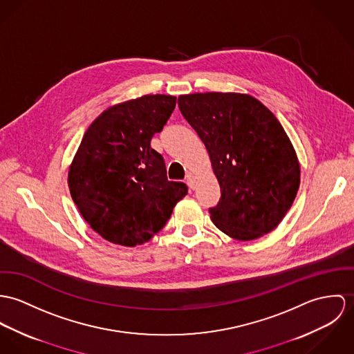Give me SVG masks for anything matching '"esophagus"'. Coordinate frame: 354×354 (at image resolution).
<instances>
[{
    "mask_svg": "<svg viewBox=\"0 0 354 354\" xmlns=\"http://www.w3.org/2000/svg\"><path fill=\"white\" fill-rule=\"evenodd\" d=\"M186 183L189 185L190 189H194V186H196V178H194L193 174H189V175L186 176Z\"/></svg>",
    "mask_w": 354,
    "mask_h": 354,
    "instance_id": "1",
    "label": "esophagus"
}]
</instances>
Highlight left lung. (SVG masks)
<instances>
[{
	"mask_svg": "<svg viewBox=\"0 0 354 354\" xmlns=\"http://www.w3.org/2000/svg\"><path fill=\"white\" fill-rule=\"evenodd\" d=\"M179 110L212 160L221 198L214 225L236 240L272 232L290 209L300 165L283 127L259 100L243 93L182 95Z\"/></svg>",
	"mask_w": 354,
	"mask_h": 354,
	"instance_id": "left-lung-1",
	"label": "left lung"
}]
</instances>
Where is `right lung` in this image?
Returning a JSON list of instances; mask_svg holds the SVG:
<instances>
[{"label": "right lung", "mask_w": 354, "mask_h": 354, "mask_svg": "<svg viewBox=\"0 0 354 354\" xmlns=\"http://www.w3.org/2000/svg\"><path fill=\"white\" fill-rule=\"evenodd\" d=\"M175 106L169 95L120 103L95 119L81 140L68 176L71 194L91 228L111 243H147L187 194L183 182L167 179L164 158L151 147Z\"/></svg>", "instance_id": "add662e5"}]
</instances>
